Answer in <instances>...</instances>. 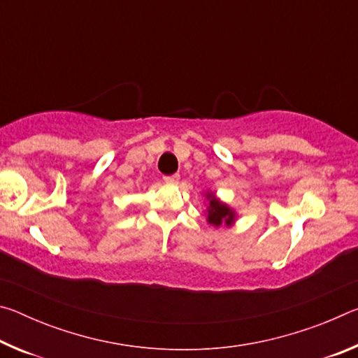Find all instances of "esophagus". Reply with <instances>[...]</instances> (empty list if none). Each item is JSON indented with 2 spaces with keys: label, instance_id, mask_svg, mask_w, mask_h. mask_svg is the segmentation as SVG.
<instances>
[{
  "label": "esophagus",
  "instance_id": "esophagus-1",
  "mask_svg": "<svg viewBox=\"0 0 358 358\" xmlns=\"http://www.w3.org/2000/svg\"><path fill=\"white\" fill-rule=\"evenodd\" d=\"M164 181L167 185H177L180 181V175H169V177H164Z\"/></svg>",
  "mask_w": 358,
  "mask_h": 358
}]
</instances>
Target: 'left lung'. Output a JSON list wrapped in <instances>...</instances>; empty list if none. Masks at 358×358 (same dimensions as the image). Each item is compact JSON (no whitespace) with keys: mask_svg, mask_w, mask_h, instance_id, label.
<instances>
[{"mask_svg":"<svg viewBox=\"0 0 358 358\" xmlns=\"http://www.w3.org/2000/svg\"><path fill=\"white\" fill-rule=\"evenodd\" d=\"M205 199L208 201L207 207V222L211 226L220 227V226H234L235 221H237V213L235 210L229 207L227 203L221 202L220 199L216 197L215 192L207 191L205 192Z\"/></svg>","mask_w":358,"mask_h":358,"instance_id":"obj_1","label":"left lung"}]
</instances>
